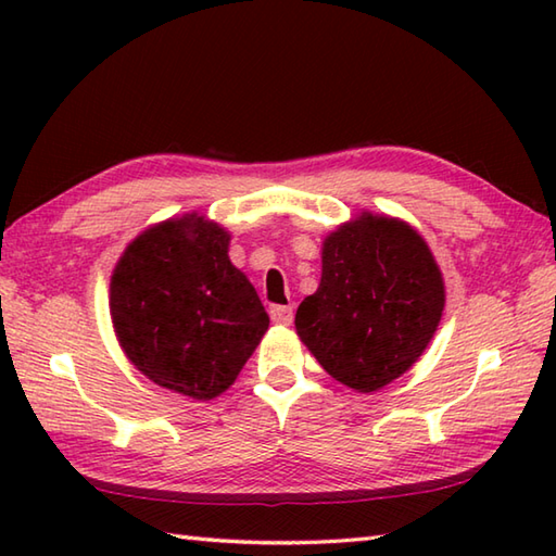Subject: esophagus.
Instances as JSON below:
<instances>
[{
	"instance_id": "obj_1",
	"label": "esophagus",
	"mask_w": 556,
	"mask_h": 556,
	"mask_svg": "<svg viewBox=\"0 0 556 556\" xmlns=\"http://www.w3.org/2000/svg\"><path fill=\"white\" fill-rule=\"evenodd\" d=\"M269 317L275 325H291L293 323V308L291 305H271Z\"/></svg>"
}]
</instances>
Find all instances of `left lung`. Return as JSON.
I'll use <instances>...</instances> for the list:
<instances>
[{"label": "left lung", "instance_id": "8db88e82", "mask_svg": "<svg viewBox=\"0 0 556 556\" xmlns=\"http://www.w3.org/2000/svg\"><path fill=\"white\" fill-rule=\"evenodd\" d=\"M442 269L404 219L361 212L323 241V277L296 311L315 361L370 394L410 370L444 311Z\"/></svg>", "mask_w": 556, "mask_h": 556}]
</instances>
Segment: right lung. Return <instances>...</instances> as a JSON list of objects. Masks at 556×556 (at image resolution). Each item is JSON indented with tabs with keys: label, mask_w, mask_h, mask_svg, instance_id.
<instances>
[{
	"label": "right lung",
	"mask_w": 556,
	"mask_h": 556,
	"mask_svg": "<svg viewBox=\"0 0 556 556\" xmlns=\"http://www.w3.org/2000/svg\"><path fill=\"white\" fill-rule=\"evenodd\" d=\"M229 241L217 222L188 212L140 231L112 271L110 313L126 358L188 399L227 392L269 327Z\"/></svg>",
	"instance_id": "obj_1"
}]
</instances>
